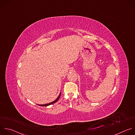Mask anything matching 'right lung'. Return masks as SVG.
I'll return each mask as SVG.
<instances>
[{
  "mask_svg": "<svg viewBox=\"0 0 135 135\" xmlns=\"http://www.w3.org/2000/svg\"><path fill=\"white\" fill-rule=\"evenodd\" d=\"M60 95H61V92H60V94L59 95V96L58 97V98L56 99V100H55L54 101H53V102H51V103H49L46 104H38V105H40V106H42V107H47V106L50 105H51V104H54V103H56V102H57L58 101V100L59 99V98H60Z\"/></svg>",
  "mask_w": 135,
  "mask_h": 135,
  "instance_id": "right-lung-1",
  "label": "right lung"
}]
</instances>
